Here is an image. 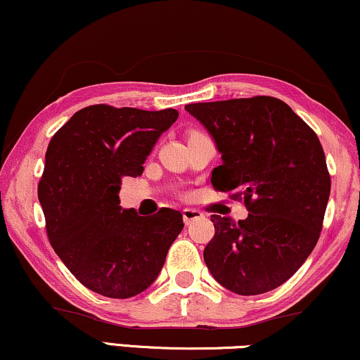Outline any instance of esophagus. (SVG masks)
Instances as JSON below:
<instances>
[{
	"instance_id": "esophagus-1",
	"label": "esophagus",
	"mask_w": 360,
	"mask_h": 360,
	"mask_svg": "<svg viewBox=\"0 0 360 360\" xmlns=\"http://www.w3.org/2000/svg\"><path fill=\"white\" fill-rule=\"evenodd\" d=\"M181 213H184L185 225H190V223H193V221H197V220H202V218H203V213L200 212V210H197V208H185Z\"/></svg>"
}]
</instances>
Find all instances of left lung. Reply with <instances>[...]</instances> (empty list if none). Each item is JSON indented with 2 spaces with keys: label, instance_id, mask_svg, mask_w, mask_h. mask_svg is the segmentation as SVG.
<instances>
[{
  "label": "left lung",
  "instance_id": "obj_1",
  "mask_svg": "<svg viewBox=\"0 0 360 360\" xmlns=\"http://www.w3.org/2000/svg\"><path fill=\"white\" fill-rule=\"evenodd\" d=\"M185 110L221 153L213 188L230 191L248 210L240 221L212 214L214 236L203 251L210 273L241 296L281 286L323 230L330 176L319 139L276 97L198 102Z\"/></svg>",
  "mask_w": 360,
  "mask_h": 360
}]
</instances>
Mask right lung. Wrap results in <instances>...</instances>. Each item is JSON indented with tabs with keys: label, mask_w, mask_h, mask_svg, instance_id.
Returning <instances> with one entry per match:
<instances>
[{
	"label": "right lung",
	"mask_w": 360,
	"mask_h": 360,
	"mask_svg": "<svg viewBox=\"0 0 360 360\" xmlns=\"http://www.w3.org/2000/svg\"><path fill=\"white\" fill-rule=\"evenodd\" d=\"M179 119L175 109L89 105L51 139L37 186L51 246L84 286L115 300L155 281L184 230L181 213L139 217L120 207L124 176L142 175L157 139Z\"/></svg>",
	"instance_id": "right-lung-1"
}]
</instances>
